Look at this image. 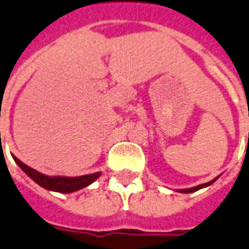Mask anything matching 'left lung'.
Wrapping results in <instances>:
<instances>
[{"label":"left lung","instance_id":"8db88e82","mask_svg":"<svg viewBox=\"0 0 249 249\" xmlns=\"http://www.w3.org/2000/svg\"><path fill=\"white\" fill-rule=\"evenodd\" d=\"M217 179H218V177L213 179V180H211V182L203 183V184H198V186L196 187H191V188H183V190H178V191L179 192H182V194H191V192H195V191H198V190H201V188H205V187L211 186V184H213Z\"/></svg>","mask_w":249,"mask_h":249}]
</instances>
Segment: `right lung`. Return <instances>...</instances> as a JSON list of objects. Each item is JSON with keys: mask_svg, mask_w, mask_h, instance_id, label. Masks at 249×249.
I'll list each match as a JSON object with an SVG mask.
<instances>
[{"mask_svg": "<svg viewBox=\"0 0 249 249\" xmlns=\"http://www.w3.org/2000/svg\"><path fill=\"white\" fill-rule=\"evenodd\" d=\"M13 159L17 162L20 169L30 177L35 183H37L38 186L49 191L54 192H61V194H71L75 191L82 190L84 187L89 186L101 175V173H93V174L82 175V177H49V175L41 174L37 170H35L32 167L27 166L26 163H23L20 160H18L15 156Z\"/></svg>", "mask_w": 249, "mask_h": 249, "instance_id": "obj_1", "label": "right lung"}]
</instances>
